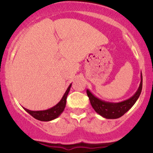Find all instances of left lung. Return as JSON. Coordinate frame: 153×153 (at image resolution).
Segmentation results:
<instances>
[{
    "label": "left lung",
    "mask_w": 153,
    "mask_h": 153,
    "mask_svg": "<svg viewBox=\"0 0 153 153\" xmlns=\"http://www.w3.org/2000/svg\"><path fill=\"white\" fill-rule=\"evenodd\" d=\"M142 88H143V75L141 73V81L137 91L129 99L120 102H109L100 99L94 94H92L89 89H87L86 92L91 106L96 113L105 119H114L122 117L134 106L138 98L140 97Z\"/></svg>",
    "instance_id": "1"
}]
</instances>
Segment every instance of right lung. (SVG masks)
<instances>
[{
	"label": "right lung",
	"instance_id": "right-lung-1",
	"mask_svg": "<svg viewBox=\"0 0 153 153\" xmlns=\"http://www.w3.org/2000/svg\"><path fill=\"white\" fill-rule=\"evenodd\" d=\"M72 83L69 85L65 93L63 95L62 98L60 101H59L55 106H54L52 108H48L46 110L42 111H31L29 110L27 108H24V109L26 111L27 113H29L31 116H32L34 118L37 120L42 121V122H50V121L54 120L57 119L60 116L61 114L64 111L65 108L66 106V99L68 97V95L69 94V91L71 90Z\"/></svg>",
	"mask_w": 153,
	"mask_h": 153
}]
</instances>
